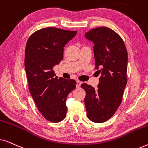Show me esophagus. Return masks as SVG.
<instances>
[{"label": "esophagus", "instance_id": "esophagus-1", "mask_svg": "<svg viewBox=\"0 0 148 148\" xmlns=\"http://www.w3.org/2000/svg\"><path fill=\"white\" fill-rule=\"evenodd\" d=\"M81 84H82V82H81L80 81H79V80L77 81V85H76L77 88H80Z\"/></svg>", "mask_w": 148, "mask_h": 148}]
</instances>
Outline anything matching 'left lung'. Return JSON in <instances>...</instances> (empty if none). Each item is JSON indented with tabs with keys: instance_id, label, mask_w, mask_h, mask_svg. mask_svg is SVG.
Returning a JSON list of instances; mask_svg holds the SVG:
<instances>
[{
	"instance_id": "left-lung-1",
	"label": "left lung",
	"mask_w": 148,
	"mask_h": 148,
	"mask_svg": "<svg viewBox=\"0 0 148 148\" xmlns=\"http://www.w3.org/2000/svg\"><path fill=\"white\" fill-rule=\"evenodd\" d=\"M85 36L94 42V69L101 73L98 90L87 84L81 85L86 93L87 116L92 122L104 123L114 115L122 102L127 82V50L121 36L108 27L92 29Z\"/></svg>"
}]
</instances>
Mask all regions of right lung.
I'll return each instance as SVG.
<instances>
[{"mask_svg":"<svg viewBox=\"0 0 148 148\" xmlns=\"http://www.w3.org/2000/svg\"><path fill=\"white\" fill-rule=\"evenodd\" d=\"M76 34L46 27L32 34L26 44L25 69L30 94L42 116L52 123L65 118L66 98L76 88L75 81L54 77L53 71L63 58L65 44Z\"/></svg>","mask_w":148,"mask_h":148,"instance_id":"obj_1","label":"right lung"}]
</instances>
